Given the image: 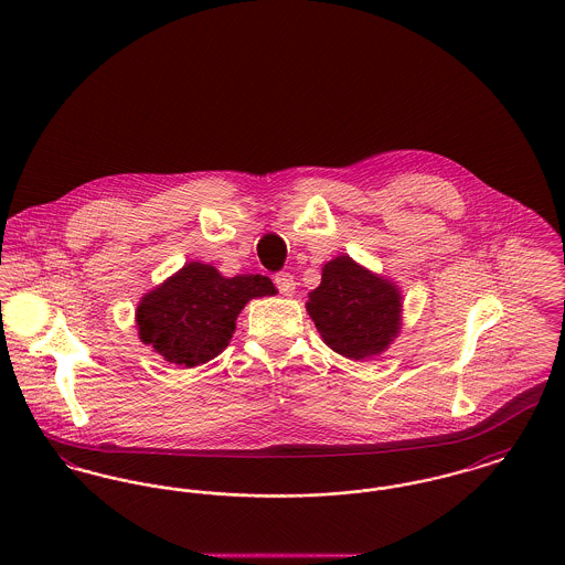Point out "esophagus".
<instances>
[{
    "mask_svg": "<svg viewBox=\"0 0 565 565\" xmlns=\"http://www.w3.org/2000/svg\"><path fill=\"white\" fill-rule=\"evenodd\" d=\"M274 282H276V287H278V291H280L282 296H294V294H296V280H294V276L287 274V271L276 274V276H274Z\"/></svg>",
    "mask_w": 565,
    "mask_h": 565,
    "instance_id": "1",
    "label": "esophagus"
}]
</instances>
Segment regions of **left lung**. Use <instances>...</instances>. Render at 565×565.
Returning <instances> with one entry per match:
<instances>
[{"label": "left lung", "instance_id": "left-lung-1", "mask_svg": "<svg viewBox=\"0 0 565 565\" xmlns=\"http://www.w3.org/2000/svg\"><path fill=\"white\" fill-rule=\"evenodd\" d=\"M307 311L330 350L365 361L383 354L401 334L403 291L394 280L339 254L323 265Z\"/></svg>", "mask_w": 565, "mask_h": 565}]
</instances>
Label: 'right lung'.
<instances>
[{
  "label": "right lung",
  "mask_w": 565,
  "mask_h": 565,
  "mask_svg": "<svg viewBox=\"0 0 565 565\" xmlns=\"http://www.w3.org/2000/svg\"><path fill=\"white\" fill-rule=\"evenodd\" d=\"M267 276L226 278L209 263H184L137 305L139 339L167 363L195 367L226 350L243 307L274 296Z\"/></svg>",
  "instance_id": "add662e5"
}]
</instances>
